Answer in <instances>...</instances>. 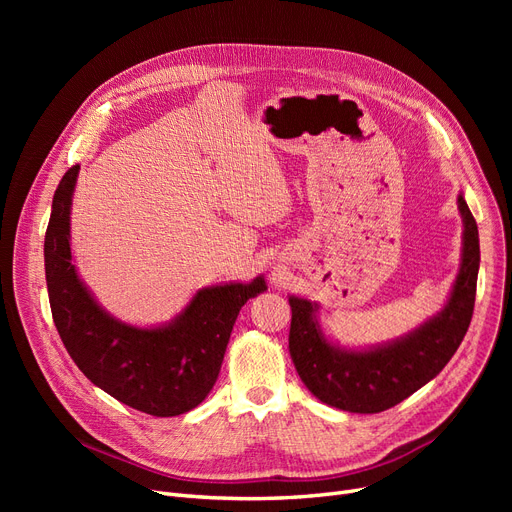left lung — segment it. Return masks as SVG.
<instances>
[{
  "label": "left lung",
  "instance_id": "1",
  "mask_svg": "<svg viewBox=\"0 0 512 512\" xmlns=\"http://www.w3.org/2000/svg\"><path fill=\"white\" fill-rule=\"evenodd\" d=\"M463 247L444 307L394 340L342 346L319 321V303L288 294L292 309L288 348L299 378L330 407L348 413H382L432 382L461 346L473 315L479 272V232L463 193Z\"/></svg>",
  "mask_w": 512,
  "mask_h": 512
}]
</instances>
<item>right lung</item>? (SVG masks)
Here are the masks:
<instances>
[{
    "label": "right lung",
    "instance_id": "right-lung-1",
    "mask_svg": "<svg viewBox=\"0 0 512 512\" xmlns=\"http://www.w3.org/2000/svg\"><path fill=\"white\" fill-rule=\"evenodd\" d=\"M80 166L70 168L51 203L45 232V280L53 324L87 378L124 405L153 417L199 407L224 361L232 326L265 276L199 288L170 321L134 326L103 309L72 261L70 213Z\"/></svg>",
    "mask_w": 512,
    "mask_h": 512
}]
</instances>
